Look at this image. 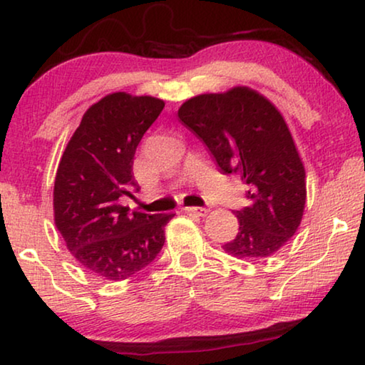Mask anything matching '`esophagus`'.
Here are the masks:
<instances>
[{"label": "esophagus", "mask_w": 365, "mask_h": 365, "mask_svg": "<svg viewBox=\"0 0 365 365\" xmlns=\"http://www.w3.org/2000/svg\"><path fill=\"white\" fill-rule=\"evenodd\" d=\"M185 212H190V214H196V216H206L210 210H206V207H196V206H190V207H185Z\"/></svg>", "instance_id": "esophagus-1"}]
</instances>
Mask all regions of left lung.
<instances>
[{"mask_svg":"<svg viewBox=\"0 0 365 365\" xmlns=\"http://www.w3.org/2000/svg\"><path fill=\"white\" fill-rule=\"evenodd\" d=\"M182 125L206 144L222 173H239L250 205L234 211L235 239L222 245L240 259H263L297 232L307 200L305 169L279 110L247 86L200 94L178 108Z\"/></svg>","mask_w":365,"mask_h":365,"instance_id":"left-lung-1","label":"left lung"}]
</instances>
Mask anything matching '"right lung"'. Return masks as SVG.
Listing matches in <instances>:
<instances>
[{"mask_svg":"<svg viewBox=\"0 0 365 365\" xmlns=\"http://www.w3.org/2000/svg\"><path fill=\"white\" fill-rule=\"evenodd\" d=\"M164 101L113 92L83 115L58 164L55 225L74 259L106 281H123L153 262L173 214L128 212L120 205L136 188L133 159Z\"/></svg>","mask_w":365,"mask_h":365,"instance_id":"1","label":"right lung"}]
</instances>
